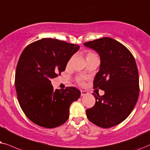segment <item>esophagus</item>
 I'll return each instance as SVG.
<instances>
[{
	"mask_svg": "<svg viewBox=\"0 0 150 150\" xmlns=\"http://www.w3.org/2000/svg\"><path fill=\"white\" fill-rule=\"evenodd\" d=\"M88 92L86 91H81V96H83V95H88Z\"/></svg>",
	"mask_w": 150,
	"mask_h": 150,
	"instance_id": "obj_1",
	"label": "esophagus"
}]
</instances>
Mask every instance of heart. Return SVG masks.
<instances>
[{
    "instance_id": "1",
    "label": "heart",
    "mask_w": 150,
    "mask_h": 150,
    "mask_svg": "<svg viewBox=\"0 0 150 150\" xmlns=\"http://www.w3.org/2000/svg\"><path fill=\"white\" fill-rule=\"evenodd\" d=\"M91 55H95V54H93V53H88V54H87L86 57H88V56H91ZM77 81H78L79 84H81V85L83 84V81L82 78H78V79H77Z\"/></svg>"
}]
</instances>
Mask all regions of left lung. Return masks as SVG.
Wrapping results in <instances>:
<instances>
[{
    "label": "left lung",
    "instance_id": "left-lung-1",
    "mask_svg": "<svg viewBox=\"0 0 150 150\" xmlns=\"http://www.w3.org/2000/svg\"><path fill=\"white\" fill-rule=\"evenodd\" d=\"M83 45L95 50L100 57L94 88L105 92L101 97L93 93L95 104L86 110V116L100 127L115 126L128 117L139 98V72L134 57L124 45L110 38H101Z\"/></svg>",
    "mask_w": 150,
    "mask_h": 150
}]
</instances>
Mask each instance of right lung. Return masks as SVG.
Returning a JSON list of instances; mask_svg holds the SVG:
<instances>
[{"label": "right lung", "mask_w": 150, "mask_h": 150, "mask_svg": "<svg viewBox=\"0 0 150 150\" xmlns=\"http://www.w3.org/2000/svg\"><path fill=\"white\" fill-rule=\"evenodd\" d=\"M79 46L43 38L28 45L21 55L15 75L18 100L32 122L46 128L62 125L69 108L81 92L75 87L54 90L51 79L58 76Z\"/></svg>", "instance_id": "add662e5"}]
</instances>
